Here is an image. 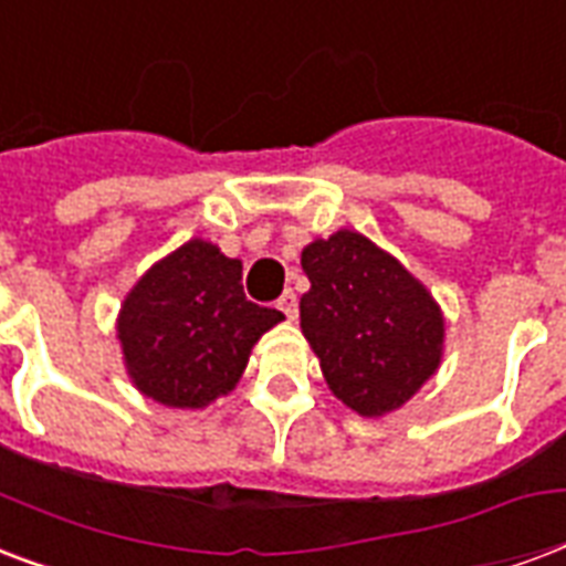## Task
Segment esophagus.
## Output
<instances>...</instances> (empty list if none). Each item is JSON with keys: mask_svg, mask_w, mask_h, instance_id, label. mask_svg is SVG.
Wrapping results in <instances>:
<instances>
[{"mask_svg": "<svg viewBox=\"0 0 566 566\" xmlns=\"http://www.w3.org/2000/svg\"><path fill=\"white\" fill-rule=\"evenodd\" d=\"M275 305H279V312H282L287 321H293V317H296V305H300V302H296V293L284 291L282 296H279V302H275Z\"/></svg>", "mask_w": 566, "mask_h": 566, "instance_id": "obj_1", "label": "esophagus"}]
</instances>
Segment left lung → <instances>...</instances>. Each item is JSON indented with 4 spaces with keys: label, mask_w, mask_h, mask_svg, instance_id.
Masks as SVG:
<instances>
[{
    "label": "left lung",
    "mask_w": 566,
    "mask_h": 566,
    "mask_svg": "<svg viewBox=\"0 0 566 566\" xmlns=\"http://www.w3.org/2000/svg\"><path fill=\"white\" fill-rule=\"evenodd\" d=\"M302 270V335L332 395L368 418L403 407L442 359L446 323L424 284L356 231L305 245Z\"/></svg>",
    "instance_id": "obj_1"
}]
</instances>
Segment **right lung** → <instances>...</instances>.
Here are the masks:
<instances>
[{"instance_id": "add662e5", "label": "right lung", "mask_w": 566, "mask_h": 566, "mask_svg": "<svg viewBox=\"0 0 566 566\" xmlns=\"http://www.w3.org/2000/svg\"><path fill=\"white\" fill-rule=\"evenodd\" d=\"M279 321L282 312L245 300L237 258L189 240L129 291L118 338L142 395L175 409H201L237 386L254 340Z\"/></svg>"}]
</instances>
